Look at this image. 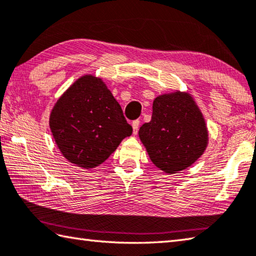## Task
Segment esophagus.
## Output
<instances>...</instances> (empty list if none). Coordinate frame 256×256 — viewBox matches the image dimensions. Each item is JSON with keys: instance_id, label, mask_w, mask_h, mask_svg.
I'll list each match as a JSON object with an SVG mask.
<instances>
[{"instance_id": "obj_1", "label": "esophagus", "mask_w": 256, "mask_h": 256, "mask_svg": "<svg viewBox=\"0 0 256 256\" xmlns=\"http://www.w3.org/2000/svg\"><path fill=\"white\" fill-rule=\"evenodd\" d=\"M139 124H140V122H139V120H134V122H132V130H134V134H136L138 132Z\"/></svg>"}]
</instances>
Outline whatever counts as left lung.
I'll list each match as a JSON object with an SVG mask.
<instances>
[{"instance_id": "8db88e82", "label": "left lung", "mask_w": 256, "mask_h": 256, "mask_svg": "<svg viewBox=\"0 0 256 256\" xmlns=\"http://www.w3.org/2000/svg\"><path fill=\"white\" fill-rule=\"evenodd\" d=\"M152 162L167 174L186 170L204 152L207 129L190 96L172 94L154 101L152 117L139 128Z\"/></svg>"}]
</instances>
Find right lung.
Listing matches in <instances>:
<instances>
[{"label":"right lung","mask_w":256,"mask_h":256,"mask_svg":"<svg viewBox=\"0 0 256 256\" xmlns=\"http://www.w3.org/2000/svg\"><path fill=\"white\" fill-rule=\"evenodd\" d=\"M58 147L80 167H97L132 134L122 109L102 80L84 76L58 100L50 116Z\"/></svg>","instance_id":"add662e5"}]
</instances>
